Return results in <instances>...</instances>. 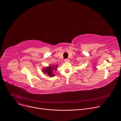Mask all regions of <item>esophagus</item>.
I'll return each mask as SVG.
<instances>
[{
	"label": "esophagus",
	"mask_w": 121,
	"mask_h": 121,
	"mask_svg": "<svg viewBox=\"0 0 121 121\" xmlns=\"http://www.w3.org/2000/svg\"><path fill=\"white\" fill-rule=\"evenodd\" d=\"M64 61H65V62H69V59H65Z\"/></svg>",
	"instance_id": "esophagus-1"
}]
</instances>
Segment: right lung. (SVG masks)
<instances>
[{
  "label": "right lung",
  "instance_id": "1",
  "mask_svg": "<svg viewBox=\"0 0 121 121\" xmlns=\"http://www.w3.org/2000/svg\"><path fill=\"white\" fill-rule=\"evenodd\" d=\"M58 65H50L49 66L43 68L42 69V71L44 73L48 75L51 77H52L55 76L53 73L54 70L56 71L57 70Z\"/></svg>",
  "mask_w": 121,
  "mask_h": 121
}]
</instances>
